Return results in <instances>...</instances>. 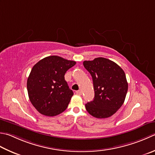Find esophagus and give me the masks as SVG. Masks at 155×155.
<instances>
[{
  "label": "esophagus",
  "instance_id": "obj_1",
  "mask_svg": "<svg viewBox=\"0 0 155 155\" xmlns=\"http://www.w3.org/2000/svg\"><path fill=\"white\" fill-rule=\"evenodd\" d=\"M82 91L81 90H78V91H76V93L77 94V95H82Z\"/></svg>",
  "mask_w": 155,
  "mask_h": 155
}]
</instances>
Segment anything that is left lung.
Masks as SVG:
<instances>
[{
  "mask_svg": "<svg viewBox=\"0 0 155 155\" xmlns=\"http://www.w3.org/2000/svg\"><path fill=\"white\" fill-rule=\"evenodd\" d=\"M91 75L95 91L92 101L85 104L87 111L96 118L111 117L122 107L128 91L125 72L116 63L105 58L83 62Z\"/></svg>",
  "mask_w": 155,
  "mask_h": 155,
  "instance_id": "1",
  "label": "left lung"
}]
</instances>
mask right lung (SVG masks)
Listing matches in <instances>:
<instances>
[{"label":"right lung","instance_id":"obj_1","mask_svg":"<svg viewBox=\"0 0 155 155\" xmlns=\"http://www.w3.org/2000/svg\"><path fill=\"white\" fill-rule=\"evenodd\" d=\"M75 64L73 60L50 56L33 66L27 78V92L31 104L41 114L55 116L67 108L74 93L64 74Z\"/></svg>","mask_w":155,"mask_h":155}]
</instances>
